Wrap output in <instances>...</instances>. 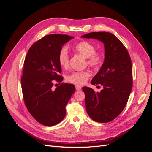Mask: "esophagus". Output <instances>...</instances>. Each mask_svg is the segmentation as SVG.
<instances>
[{"mask_svg":"<svg viewBox=\"0 0 152 152\" xmlns=\"http://www.w3.org/2000/svg\"><path fill=\"white\" fill-rule=\"evenodd\" d=\"M75 88H76V90H77V91H80V90H81V86L77 85V86H75Z\"/></svg>","mask_w":152,"mask_h":152,"instance_id":"1","label":"esophagus"}]
</instances>
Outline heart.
Wrapping results in <instances>:
<instances>
[{"label":"heart","mask_w":152,"mask_h":152,"mask_svg":"<svg viewBox=\"0 0 152 152\" xmlns=\"http://www.w3.org/2000/svg\"><path fill=\"white\" fill-rule=\"evenodd\" d=\"M75 50L77 53L87 58V63L91 66L97 68L102 65V56L95 52L96 48L91 43L87 41H82L75 45ZM58 61L61 67L64 68L68 67L70 63V56L66 48H63L60 50L58 55ZM90 76V72L87 70L74 72L68 77L67 80L71 83L82 85L86 83Z\"/></svg>","instance_id":"1"}]
</instances>
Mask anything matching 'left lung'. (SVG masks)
Instances as JSON below:
<instances>
[{
    "instance_id": "left-lung-1",
    "label": "left lung",
    "mask_w": 152,
    "mask_h": 152,
    "mask_svg": "<svg viewBox=\"0 0 152 152\" xmlns=\"http://www.w3.org/2000/svg\"><path fill=\"white\" fill-rule=\"evenodd\" d=\"M82 38L95 39L104 44V60L91 80L102 85L100 93L83 87L86 111L93 121L106 123L113 121L125 108L132 87V63L129 54L115 35L106 31L91 32Z\"/></svg>"
}]
</instances>
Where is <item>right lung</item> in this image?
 I'll return each instance as SVG.
<instances>
[{"mask_svg": "<svg viewBox=\"0 0 152 152\" xmlns=\"http://www.w3.org/2000/svg\"><path fill=\"white\" fill-rule=\"evenodd\" d=\"M72 39L56 34L44 36L31 45L25 59L21 79L25 104L32 117L45 126L63 120L66 105L75 90L74 85L67 83L53 88L54 80L61 82L63 79L59 75V53Z\"/></svg>", "mask_w": 152, "mask_h": 152, "instance_id": "1", "label": "right lung"}]
</instances>
